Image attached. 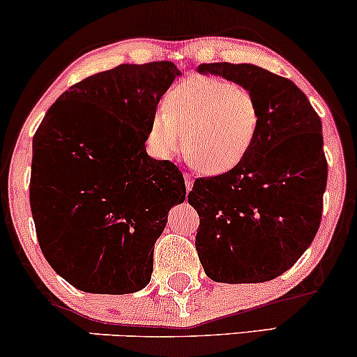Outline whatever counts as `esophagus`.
<instances>
[{
	"mask_svg": "<svg viewBox=\"0 0 357 357\" xmlns=\"http://www.w3.org/2000/svg\"><path fill=\"white\" fill-rule=\"evenodd\" d=\"M183 178H185V188H187V192H190V190H192V185H193V183H192V177H190V175H188V174H185V175H183Z\"/></svg>",
	"mask_w": 357,
	"mask_h": 357,
	"instance_id": "1",
	"label": "esophagus"
}]
</instances>
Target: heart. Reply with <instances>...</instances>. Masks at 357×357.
<instances>
[{
  "label": "heart",
  "instance_id": "obj_1",
  "mask_svg": "<svg viewBox=\"0 0 357 357\" xmlns=\"http://www.w3.org/2000/svg\"><path fill=\"white\" fill-rule=\"evenodd\" d=\"M261 111L255 94L223 77L195 76L167 92L152 116L147 144L167 160L182 151L197 172L222 175L236 169L257 139Z\"/></svg>",
  "mask_w": 357,
  "mask_h": 357
}]
</instances>
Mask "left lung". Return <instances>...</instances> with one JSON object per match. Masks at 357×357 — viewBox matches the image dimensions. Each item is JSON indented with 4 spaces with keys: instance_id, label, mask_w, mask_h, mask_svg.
Masks as SVG:
<instances>
[{
    "instance_id": "8db88e82",
    "label": "left lung",
    "mask_w": 357,
    "mask_h": 357,
    "mask_svg": "<svg viewBox=\"0 0 357 357\" xmlns=\"http://www.w3.org/2000/svg\"><path fill=\"white\" fill-rule=\"evenodd\" d=\"M199 73L245 86L261 111L245 160L197 178L188 193L200 217V263L218 283L270 281L300 259L319 228L328 180L321 119L293 81L255 64H200Z\"/></svg>"
}]
</instances>
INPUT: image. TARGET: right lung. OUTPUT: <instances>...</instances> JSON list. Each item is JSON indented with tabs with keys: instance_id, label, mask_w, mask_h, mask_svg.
<instances>
[{
	"instance_id": "obj_1",
	"label": "right lung",
	"mask_w": 357,
	"mask_h": 357,
	"mask_svg": "<svg viewBox=\"0 0 357 357\" xmlns=\"http://www.w3.org/2000/svg\"><path fill=\"white\" fill-rule=\"evenodd\" d=\"M170 61L121 64L86 77L51 105L33 137L29 204L39 246L57 275L86 293L145 288L153 245L185 200L178 167L145 151Z\"/></svg>"
}]
</instances>
